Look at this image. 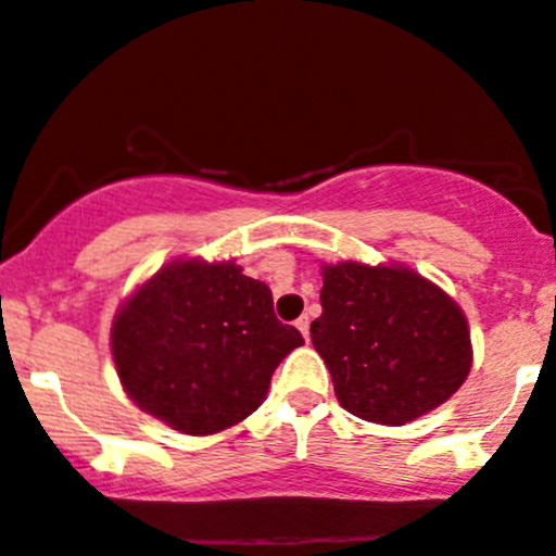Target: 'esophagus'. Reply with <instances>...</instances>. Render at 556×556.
Listing matches in <instances>:
<instances>
[{
  "label": "esophagus",
  "instance_id": "34e87169",
  "mask_svg": "<svg viewBox=\"0 0 556 556\" xmlns=\"http://www.w3.org/2000/svg\"><path fill=\"white\" fill-rule=\"evenodd\" d=\"M295 327L300 329V334H303L305 340H311V321H308V316H300L298 321H295Z\"/></svg>",
  "mask_w": 556,
  "mask_h": 556
}]
</instances>
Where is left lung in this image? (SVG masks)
<instances>
[{"label": "left lung", "mask_w": 556, "mask_h": 556, "mask_svg": "<svg viewBox=\"0 0 556 556\" xmlns=\"http://www.w3.org/2000/svg\"><path fill=\"white\" fill-rule=\"evenodd\" d=\"M311 340L344 410L371 424L405 426L450 400L470 371L463 311L400 266H324Z\"/></svg>", "instance_id": "8db88e82"}]
</instances>
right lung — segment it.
Instances as JSON below:
<instances>
[{
  "instance_id": "right-lung-1",
  "label": "right lung",
  "mask_w": 556,
  "mask_h": 556,
  "mask_svg": "<svg viewBox=\"0 0 556 556\" xmlns=\"http://www.w3.org/2000/svg\"><path fill=\"white\" fill-rule=\"evenodd\" d=\"M303 334L274 316L271 290L232 261L154 274L112 327L117 374L140 410L182 433H216L264 402Z\"/></svg>"
}]
</instances>
